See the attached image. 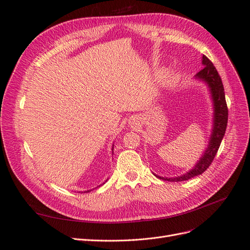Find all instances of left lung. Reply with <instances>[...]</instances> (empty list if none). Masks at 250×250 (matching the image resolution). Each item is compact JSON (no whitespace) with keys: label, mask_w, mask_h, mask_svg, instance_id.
Here are the masks:
<instances>
[{"label":"left lung","mask_w":250,"mask_h":250,"mask_svg":"<svg viewBox=\"0 0 250 250\" xmlns=\"http://www.w3.org/2000/svg\"><path fill=\"white\" fill-rule=\"evenodd\" d=\"M202 64L204 65L203 69L196 74V78L207 83L208 86L209 87L211 99H213L214 103V123L208 146L206 152L203 153L198 163L195 165V167L192 170L187 172L184 175L173 178L161 177L156 175L161 179L168 181H184L200 175V174H202L209 167L211 162L214 161L215 155L217 154L218 149L220 147V144L224 137L226 126H228L229 109L225 101V93L222 80L213 62L206 55L202 56Z\"/></svg>","instance_id":"1"}]
</instances>
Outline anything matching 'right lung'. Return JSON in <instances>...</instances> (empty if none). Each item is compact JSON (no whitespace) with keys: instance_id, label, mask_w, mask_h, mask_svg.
<instances>
[{"instance_id":"obj_1","label":"right lung","mask_w":250,"mask_h":250,"mask_svg":"<svg viewBox=\"0 0 250 250\" xmlns=\"http://www.w3.org/2000/svg\"><path fill=\"white\" fill-rule=\"evenodd\" d=\"M112 150H113V146H112ZM99 187H100V186H99ZM97 188H98V187H97ZM85 192H89V190H88V191H85ZM85 192H84V193H85ZM82 193H83V192H82Z\"/></svg>"}]
</instances>
